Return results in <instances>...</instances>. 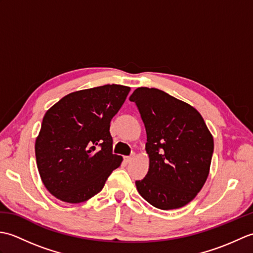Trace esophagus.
Masks as SVG:
<instances>
[{
	"mask_svg": "<svg viewBox=\"0 0 253 253\" xmlns=\"http://www.w3.org/2000/svg\"><path fill=\"white\" fill-rule=\"evenodd\" d=\"M132 160H133V157H125V158H124V161H125L126 163H130Z\"/></svg>",
	"mask_w": 253,
	"mask_h": 253,
	"instance_id": "34e87169",
	"label": "esophagus"
}]
</instances>
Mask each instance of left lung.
Returning a JSON list of instances; mask_svg holds the SVG:
<instances>
[{
    "instance_id": "left-lung-1",
    "label": "left lung",
    "mask_w": 253,
    "mask_h": 253,
    "mask_svg": "<svg viewBox=\"0 0 253 253\" xmlns=\"http://www.w3.org/2000/svg\"><path fill=\"white\" fill-rule=\"evenodd\" d=\"M135 102L146 127L149 170L136 181L140 196L161 210L185 207L210 173L213 136L201 114L186 102L155 88H137Z\"/></svg>"
}]
</instances>
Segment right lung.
Masks as SVG:
<instances>
[{"instance_id": "right-lung-1", "label": "right lung", "mask_w": 253, "mask_h": 253, "mask_svg": "<svg viewBox=\"0 0 253 253\" xmlns=\"http://www.w3.org/2000/svg\"><path fill=\"white\" fill-rule=\"evenodd\" d=\"M129 91L122 84L75 91L46 111L36 138L37 168L58 200H89L121 165L123 158L112 153L110 123Z\"/></svg>"}]
</instances>
